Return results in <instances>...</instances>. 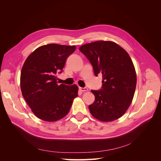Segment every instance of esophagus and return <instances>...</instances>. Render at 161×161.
<instances>
[{
  "label": "esophagus",
  "mask_w": 161,
  "mask_h": 161,
  "mask_svg": "<svg viewBox=\"0 0 161 161\" xmlns=\"http://www.w3.org/2000/svg\"><path fill=\"white\" fill-rule=\"evenodd\" d=\"M79 90L80 91H82V92H85V91H88V89L86 88V87H79Z\"/></svg>",
  "instance_id": "34e87169"
}]
</instances>
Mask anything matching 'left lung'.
I'll list each match as a JSON object with an SVG mask.
<instances>
[{"label": "left lung", "mask_w": 161, "mask_h": 161, "mask_svg": "<svg viewBox=\"0 0 161 161\" xmlns=\"http://www.w3.org/2000/svg\"><path fill=\"white\" fill-rule=\"evenodd\" d=\"M79 50L90 61L95 76L103 78L102 89L91 90L95 97L89 106L91 115L103 122L119 119L131 103L137 81L128 52L111 41L86 43Z\"/></svg>", "instance_id": "left-lung-1"}]
</instances>
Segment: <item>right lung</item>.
<instances>
[{"label":"right lung","instance_id":"obj_1","mask_svg":"<svg viewBox=\"0 0 161 161\" xmlns=\"http://www.w3.org/2000/svg\"><path fill=\"white\" fill-rule=\"evenodd\" d=\"M75 50V46L50 43L37 47L24 62L20 77L22 95L40 119L63 118L78 96L77 85H58L56 81V74L62 72L67 58Z\"/></svg>","mask_w":161,"mask_h":161}]
</instances>
